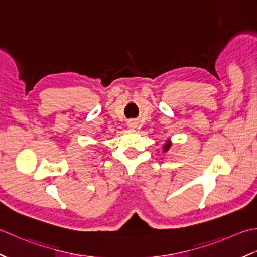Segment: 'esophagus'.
I'll return each mask as SVG.
<instances>
[{
	"mask_svg": "<svg viewBox=\"0 0 257 257\" xmlns=\"http://www.w3.org/2000/svg\"><path fill=\"white\" fill-rule=\"evenodd\" d=\"M130 126L131 127H135L136 126V123H130Z\"/></svg>",
	"mask_w": 257,
	"mask_h": 257,
	"instance_id": "obj_1",
	"label": "esophagus"
}]
</instances>
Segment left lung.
<instances>
[{
  "instance_id": "obj_1",
  "label": "left lung",
  "mask_w": 257,
  "mask_h": 257,
  "mask_svg": "<svg viewBox=\"0 0 257 257\" xmlns=\"http://www.w3.org/2000/svg\"><path fill=\"white\" fill-rule=\"evenodd\" d=\"M170 148H171V143H167V144H165V146H164V152L169 150Z\"/></svg>"
}]
</instances>
